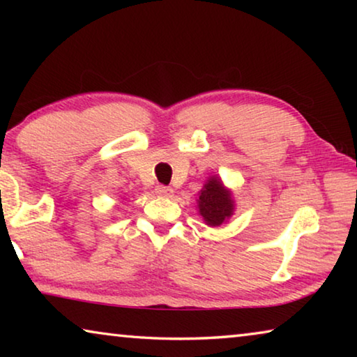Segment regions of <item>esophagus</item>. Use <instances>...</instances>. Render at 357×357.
Wrapping results in <instances>:
<instances>
[{"label":"esophagus","instance_id":"esophagus-1","mask_svg":"<svg viewBox=\"0 0 357 357\" xmlns=\"http://www.w3.org/2000/svg\"><path fill=\"white\" fill-rule=\"evenodd\" d=\"M155 195L157 197H162V198H168L173 195V189L172 187H167V185H155Z\"/></svg>","mask_w":357,"mask_h":357}]
</instances>
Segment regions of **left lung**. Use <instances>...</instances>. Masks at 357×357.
I'll return each instance as SVG.
<instances>
[{
	"label": "left lung",
	"mask_w": 357,
	"mask_h": 357,
	"mask_svg": "<svg viewBox=\"0 0 357 357\" xmlns=\"http://www.w3.org/2000/svg\"><path fill=\"white\" fill-rule=\"evenodd\" d=\"M197 202L198 213L209 227H220L233 215L234 202L231 192L225 189V185L217 176L208 179V183L200 190V198Z\"/></svg>",
	"instance_id": "1"
}]
</instances>
